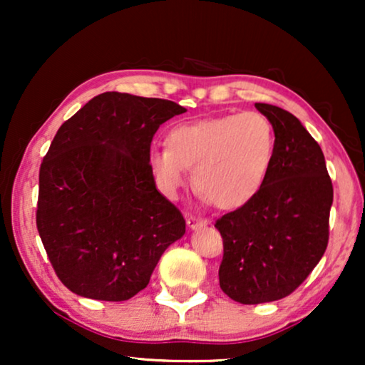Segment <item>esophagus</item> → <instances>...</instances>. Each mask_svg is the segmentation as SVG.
Here are the masks:
<instances>
[{
	"mask_svg": "<svg viewBox=\"0 0 365 365\" xmlns=\"http://www.w3.org/2000/svg\"><path fill=\"white\" fill-rule=\"evenodd\" d=\"M206 224H207L206 219H201V217H196V216H189L187 217V227L189 229L202 227V226H206Z\"/></svg>",
	"mask_w": 365,
	"mask_h": 365,
	"instance_id": "34e87169",
	"label": "esophagus"
}]
</instances>
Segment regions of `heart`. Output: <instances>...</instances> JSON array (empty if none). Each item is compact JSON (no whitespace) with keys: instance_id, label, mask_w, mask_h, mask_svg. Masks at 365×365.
<instances>
[{"instance_id":"obj_1","label":"heart","mask_w":365,"mask_h":365,"mask_svg":"<svg viewBox=\"0 0 365 365\" xmlns=\"http://www.w3.org/2000/svg\"><path fill=\"white\" fill-rule=\"evenodd\" d=\"M168 149L153 151L149 166L161 189L176 196L192 171L197 194L221 209H237L261 191L276 153V133L257 111L182 123L166 136Z\"/></svg>"}]
</instances>
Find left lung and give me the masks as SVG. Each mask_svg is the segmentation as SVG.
I'll use <instances>...</instances> for the list:
<instances>
[{
	"label": "left lung",
	"instance_id": "left-lung-1",
	"mask_svg": "<svg viewBox=\"0 0 365 365\" xmlns=\"http://www.w3.org/2000/svg\"><path fill=\"white\" fill-rule=\"evenodd\" d=\"M276 133L261 191L219 217L224 256L219 286L241 304L272 302L306 281L326 252L334 189L316 139L286 109L256 103Z\"/></svg>",
	"mask_w": 365,
	"mask_h": 365
}]
</instances>
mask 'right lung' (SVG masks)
Here are the masks:
<instances>
[{"instance_id":"right-lung-1","label":"right lung","mask_w":365,"mask_h":365,"mask_svg":"<svg viewBox=\"0 0 365 365\" xmlns=\"http://www.w3.org/2000/svg\"><path fill=\"white\" fill-rule=\"evenodd\" d=\"M178 103L109 91L58 129L41 168L36 226L64 286L96 301H128L186 232L149 166L158 128Z\"/></svg>"}]
</instances>
